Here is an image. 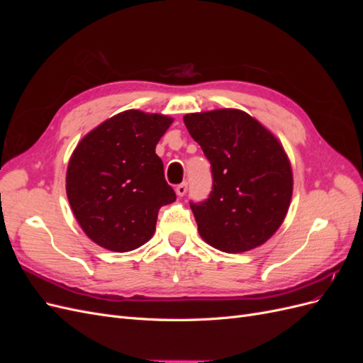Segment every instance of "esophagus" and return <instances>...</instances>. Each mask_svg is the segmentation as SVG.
Segmentation results:
<instances>
[{"label":"esophagus","instance_id":"34e87169","mask_svg":"<svg viewBox=\"0 0 363 363\" xmlns=\"http://www.w3.org/2000/svg\"><path fill=\"white\" fill-rule=\"evenodd\" d=\"M175 192H177L179 196H183L186 192H188V183H186V182L180 183L177 188H175Z\"/></svg>","mask_w":363,"mask_h":363}]
</instances>
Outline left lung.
<instances>
[{"mask_svg": "<svg viewBox=\"0 0 363 363\" xmlns=\"http://www.w3.org/2000/svg\"><path fill=\"white\" fill-rule=\"evenodd\" d=\"M183 121L212 168L208 199L191 203L200 236L224 252L265 244L292 199L291 163L279 139L238 108L189 113Z\"/></svg>", "mask_w": 363, "mask_h": 363, "instance_id": "obj_1", "label": "left lung"}]
</instances>
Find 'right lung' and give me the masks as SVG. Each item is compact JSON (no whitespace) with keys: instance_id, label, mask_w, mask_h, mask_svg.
I'll use <instances>...</instances> for the list:
<instances>
[{"instance_id":"add662e5","label":"right lung","mask_w":363,"mask_h":363,"mask_svg":"<svg viewBox=\"0 0 363 363\" xmlns=\"http://www.w3.org/2000/svg\"><path fill=\"white\" fill-rule=\"evenodd\" d=\"M172 118L125 111L89 131L75 147L67 195L83 232L100 247L125 252L155 235L162 206L175 201L156 145Z\"/></svg>"}]
</instances>
